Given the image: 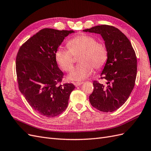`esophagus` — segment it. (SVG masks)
I'll use <instances>...</instances> for the list:
<instances>
[{"instance_id":"1","label":"esophagus","mask_w":151,"mask_h":151,"mask_svg":"<svg viewBox=\"0 0 151 151\" xmlns=\"http://www.w3.org/2000/svg\"><path fill=\"white\" fill-rule=\"evenodd\" d=\"M83 83H74V86H76V87H78V86H81L82 84H83Z\"/></svg>"}]
</instances>
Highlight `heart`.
Returning <instances> with one entry per match:
<instances>
[{
  "mask_svg": "<svg viewBox=\"0 0 151 151\" xmlns=\"http://www.w3.org/2000/svg\"><path fill=\"white\" fill-rule=\"evenodd\" d=\"M68 49L59 47L55 53V58L63 70H70L74 62V56L80 54L79 65L73 68L68 76V79L76 82L86 79L92 74L93 67L100 69L104 66L108 60V52L106 45L98 42L94 36L81 34L68 41Z\"/></svg>",
  "mask_w": 151,
  "mask_h": 151,
  "instance_id": "heart-1",
  "label": "heart"
}]
</instances>
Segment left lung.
Masks as SVG:
<instances>
[{
  "instance_id": "left-lung-1",
  "label": "left lung",
  "mask_w": 151,
  "mask_h": 151,
  "mask_svg": "<svg viewBox=\"0 0 151 151\" xmlns=\"http://www.w3.org/2000/svg\"><path fill=\"white\" fill-rule=\"evenodd\" d=\"M83 31L101 35L108 52L100 78L106 79V84L93 82L90 103L101 111H114L125 103L134 89L137 70L135 51L129 40L115 27L104 24Z\"/></svg>"
}]
</instances>
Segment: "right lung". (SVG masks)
Returning a JSON list of instances; mask_svg holds the SVG:
<instances>
[{"label": "right lung", "mask_w": 151, "mask_h": 151, "mask_svg": "<svg viewBox=\"0 0 151 151\" xmlns=\"http://www.w3.org/2000/svg\"><path fill=\"white\" fill-rule=\"evenodd\" d=\"M73 30L45 28L22 44L16 56L18 86L36 111L54 117L65 110L73 84H60L63 73L58 68L55 53Z\"/></svg>", "instance_id": "obj_1"}]
</instances>
